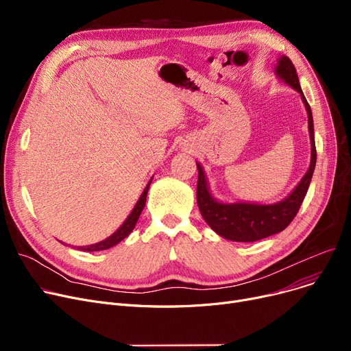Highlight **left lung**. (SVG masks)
I'll return each instance as SVG.
<instances>
[{"label":"left lung","instance_id":"obj_1","mask_svg":"<svg viewBox=\"0 0 351 351\" xmlns=\"http://www.w3.org/2000/svg\"><path fill=\"white\" fill-rule=\"evenodd\" d=\"M275 73L286 85L293 88L300 93V97L307 110L308 134H311L312 157L308 170L296 185V189L285 199L276 204H254V202H234L225 204L217 201L210 193L207 177L197 162L198 169V184H197V204L202 218L211 228L222 238L235 242H255L283 231L296 217L304 195L311 185L312 176L316 166V144H315V129L313 116L311 106L302 92L299 77L292 60L287 56H280Z\"/></svg>","mask_w":351,"mask_h":351}]
</instances>
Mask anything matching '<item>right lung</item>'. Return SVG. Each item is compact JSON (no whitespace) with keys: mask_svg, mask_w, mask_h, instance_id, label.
<instances>
[{"mask_svg":"<svg viewBox=\"0 0 351 351\" xmlns=\"http://www.w3.org/2000/svg\"><path fill=\"white\" fill-rule=\"evenodd\" d=\"M150 184H152V180H150L149 184L146 185V189H144L143 194L140 195L137 204L134 205V208H133V211L130 213V215L128 217V219L121 223V226H120V228H119L114 234H112L109 238L103 239V241H100V242H97V243L86 245V246H79V250H80V251H86V252L105 251V250H109V248H112V246L117 245L120 241L125 239V238L134 230V226H136V223H137V221H138V217H140V214H141V211H143V208H144V205H146V198H147V193H149Z\"/></svg>","mask_w":351,"mask_h":351,"instance_id":"add662e5","label":"right lung"}]
</instances>
